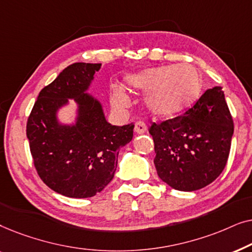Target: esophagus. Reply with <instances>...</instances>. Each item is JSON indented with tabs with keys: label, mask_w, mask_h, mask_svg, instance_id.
<instances>
[{
	"label": "esophagus",
	"mask_w": 252,
	"mask_h": 252,
	"mask_svg": "<svg viewBox=\"0 0 252 252\" xmlns=\"http://www.w3.org/2000/svg\"><path fill=\"white\" fill-rule=\"evenodd\" d=\"M134 130H135V133L137 134H142L147 130V126L146 124H144L143 122H136L135 123V127H134Z\"/></svg>",
	"instance_id": "esophagus-1"
}]
</instances>
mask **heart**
Returning a JSON list of instances; mask_svg holds the SVG:
<instances>
[{
    "instance_id": "b5f03b06",
    "label": "heart",
    "mask_w": 252,
    "mask_h": 252,
    "mask_svg": "<svg viewBox=\"0 0 252 252\" xmlns=\"http://www.w3.org/2000/svg\"><path fill=\"white\" fill-rule=\"evenodd\" d=\"M127 92L143 93L146 106L159 118H171L186 111L198 98L202 81L196 68L189 65L150 67L127 75L124 81ZM113 106L122 109L128 104V97L120 89L111 93Z\"/></svg>"
}]
</instances>
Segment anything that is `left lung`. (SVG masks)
Masks as SVG:
<instances>
[{"label": "left lung", "instance_id": "left-lung-1", "mask_svg": "<svg viewBox=\"0 0 252 252\" xmlns=\"http://www.w3.org/2000/svg\"><path fill=\"white\" fill-rule=\"evenodd\" d=\"M233 132L221 87L208 89L184 115L151 123L158 177L177 190L204 188L225 168Z\"/></svg>", "mask_w": 252, "mask_h": 252}]
</instances>
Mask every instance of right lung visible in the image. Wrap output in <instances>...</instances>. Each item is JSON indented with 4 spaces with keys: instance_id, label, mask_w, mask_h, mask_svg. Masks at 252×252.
<instances>
[{
    "instance_id": "obj_1",
    "label": "right lung",
    "mask_w": 252,
    "mask_h": 252,
    "mask_svg": "<svg viewBox=\"0 0 252 252\" xmlns=\"http://www.w3.org/2000/svg\"><path fill=\"white\" fill-rule=\"evenodd\" d=\"M101 64L74 63L40 92L26 125L34 167L44 184L58 194L92 197L113 179L118 153L133 139L134 124L112 126L99 103L85 94ZM74 98L77 125L61 126L57 109Z\"/></svg>"
}]
</instances>
